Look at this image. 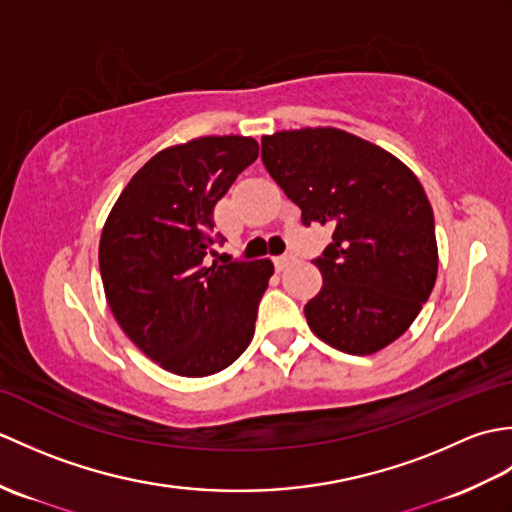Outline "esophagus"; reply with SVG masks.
Returning a JSON list of instances; mask_svg holds the SVG:
<instances>
[{
    "label": "esophagus",
    "instance_id": "esophagus-1",
    "mask_svg": "<svg viewBox=\"0 0 512 512\" xmlns=\"http://www.w3.org/2000/svg\"><path fill=\"white\" fill-rule=\"evenodd\" d=\"M273 262H275V268H277V270H284V268H288L292 262H295V255L286 253V255H281V257H275Z\"/></svg>",
    "mask_w": 512,
    "mask_h": 512
}]
</instances>
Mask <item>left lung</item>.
I'll list each match as a JSON object with an SVG mask.
<instances>
[{
  "instance_id": "left-lung-1",
  "label": "left lung",
  "mask_w": 512,
  "mask_h": 512,
  "mask_svg": "<svg viewBox=\"0 0 512 512\" xmlns=\"http://www.w3.org/2000/svg\"><path fill=\"white\" fill-rule=\"evenodd\" d=\"M262 160L303 226L334 224L312 259L323 275L303 308L312 332L345 354L383 350L436 284V224L422 184L385 149L332 127L264 136Z\"/></svg>"
}]
</instances>
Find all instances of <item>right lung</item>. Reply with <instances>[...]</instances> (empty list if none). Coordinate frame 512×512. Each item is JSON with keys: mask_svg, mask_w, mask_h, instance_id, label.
Instances as JSON below:
<instances>
[{"mask_svg": "<svg viewBox=\"0 0 512 512\" xmlns=\"http://www.w3.org/2000/svg\"><path fill=\"white\" fill-rule=\"evenodd\" d=\"M259 156L244 136H204L160 151L129 180L107 217L99 266L123 332L167 372H222L255 334L270 259L206 266L224 235L213 209Z\"/></svg>", "mask_w": 512, "mask_h": 512, "instance_id": "add662e5", "label": "right lung"}]
</instances>
